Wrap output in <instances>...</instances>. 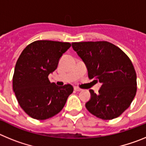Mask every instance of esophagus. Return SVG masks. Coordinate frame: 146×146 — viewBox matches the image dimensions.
Instances as JSON below:
<instances>
[{
	"mask_svg": "<svg viewBox=\"0 0 146 146\" xmlns=\"http://www.w3.org/2000/svg\"><path fill=\"white\" fill-rule=\"evenodd\" d=\"M74 91H82V89L80 88H78V87H76V86L74 88Z\"/></svg>",
	"mask_w": 146,
	"mask_h": 146,
	"instance_id": "obj_1",
	"label": "esophagus"
}]
</instances>
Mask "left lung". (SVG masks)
Returning a JSON list of instances; mask_svg holds the SVG:
<instances>
[{
    "instance_id": "obj_1",
    "label": "left lung",
    "mask_w": 146,
    "mask_h": 146,
    "mask_svg": "<svg viewBox=\"0 0 146 146\" xmlns=\"http://www.w3.org/2000/svg\"><path fill=\"white\" fill-rule=\"evenodd\" d=\"M84 62L89 79L102 83L96 94L90 90L86 108L103 120L120 116L130 106L137 92V75L129 58L117 46L105 41L73 42Z\"/></svg>"
}]
</instances>
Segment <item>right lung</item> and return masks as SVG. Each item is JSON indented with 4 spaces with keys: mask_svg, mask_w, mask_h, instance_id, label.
I'll return each mask as SVG.
<instances>
[{
    "mask_svg": "<svg viewBox=\"0 0 146 146\" xmlns=\"http://www.w3.org/2000/svg\"><path fill=\"white\" fill-rule=\"evenodd\" d=\"M70 47L69 42L38 40L20 54L13 76V91L22 109L31 118L45 120L55 115L73 92L72 85L59 87L48 78Z\"/></svg>",
    "mask_w": 146,
    "mask_h": 146,
    "instance_id": "add662e5",
    "label": "right lung"
}]
</instances>
